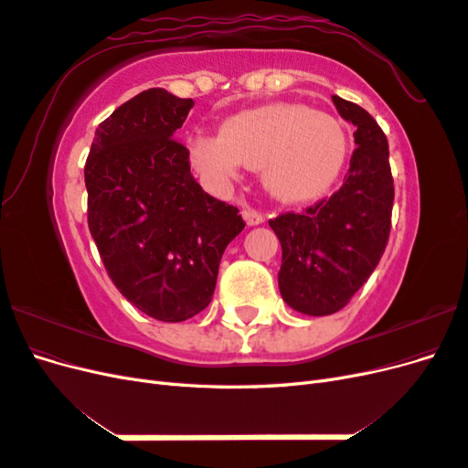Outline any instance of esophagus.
Wrapping results in <instances>:
<instances>
[{
	"label": "esophagus",
	"instance_id": "34e87169",
	"mask_svg": "<svg viewBox=\"0 0 468 468\" xmlns=\"http://www.w3.org/2000/svg\"><path fill=\"white\" fill-rule=\"evenodd\" d=\"M242 217L248 222V226H258V224H261L265 220V217L256 208H244L242 210Z\"/></svg>",
	"mask_w": 468,
	"mask_h": 468
}]
</instances>
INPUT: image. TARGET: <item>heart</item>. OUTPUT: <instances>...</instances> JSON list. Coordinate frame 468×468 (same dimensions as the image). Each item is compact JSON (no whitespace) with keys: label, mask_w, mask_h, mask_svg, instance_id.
<instances>
[{"label":"heart","mask_w":468,"mask_h":468,"mask_svg":"<svg viewBox=\"0 0 468 468\" xmlns=\"http://www.w3.org/2000/svg\"><path fill=\"white\" fill-rule=\"evenodd\" d=\"M342 122L304 105L275 103L244 111L222 124L220 136L191 140V162L217 186L242 165L263 169L267 189L285 203H304L328 191L346 164Z\"/></svg>","instance_id":"b5f03b06"}]
</instances>
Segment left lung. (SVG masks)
Wrapping results in <instances>:
<instances>
[{"label": "left lung", "instance_id": "8db88e82", "mask_svg": "<svg viewBox=\"0 0 468 468\" xmlns=\"http://www.w3.org/2000/svg\"><path fill=\"white\" fill-rule=\"evenodd\" d=\"M332 101L357 126L344 186L303 212L269 220L282 250V301L308 316L342 310L371 277L388 242L394 203L385 133L363 107L337 95Z\"/></svg>", "mask_w": 468, "mask_h": 468}]
</instances>
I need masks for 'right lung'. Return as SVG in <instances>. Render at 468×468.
Instances as JSON below:
<instances>
[{"mask_svg":"<svg viewBox=\"0 0 468 468\" xmlns=\"http://www.w3.org/2000/svg\"><path fill=\"white\" fill-rule=\"evenodd\" d=\"M193 105L162 88L138 93L99 124L83 169L90 232L111 281L162 322L208 306L222 253L246 226L203 191L174 138Z\"/></svg>","mask_w":468,"mask_h":468,"instance_id":"obj_1","label":"right lung"}]
</instances>
